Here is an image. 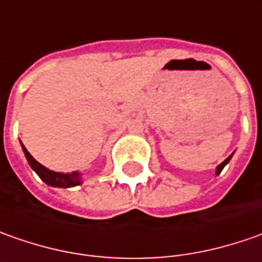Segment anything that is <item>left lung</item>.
I'll return each instance as SVG.
<instances>
[{
    "instance_id": "left-lung-1",
    "label": "left lung",
    "mask_w": 262,
    "mask_h": 262,
    "mask_svg": "<svg viewBox=\"0 0 262 262\" xmlns=\"http://www.w3.org/2000/svg\"><path fill=\"white\" fill-rule=\"evenodd\" d=\"M232 155H233V154H232ZM232 155H230V157H228V158H226V159H225V161H223V162H222L219 167L216 168V176H219V174H221L222 169H223V167H225V165H226V164H228V162H229V161H230V158H232Z\"/></svg>"
}]
</instances>
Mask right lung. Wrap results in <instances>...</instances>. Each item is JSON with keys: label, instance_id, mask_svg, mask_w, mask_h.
Here are the masks:
<instances>
[{"label": "right lung", "instance_id": "right-lung-1", "mask_svg": "<svg viewBox=\"0 0 262 262\" xmlns=\"http://www.w3.org/2000/svg\"><path fill=\"white\" fill-rule=\"evenodd\" d=\"M24 155L29 161L32 169L40 177L41 181H45L48 185L52 187H59V188H69V187H75V185L81 184V174L79 172H72V174H63V172H55L50 171L46 167H43L41 164H39L36 159L33 158L32 155L29 154V150L24 148Z\"/></svg>", "mask_w": 262, "mask_h": 262}]
</instances>
